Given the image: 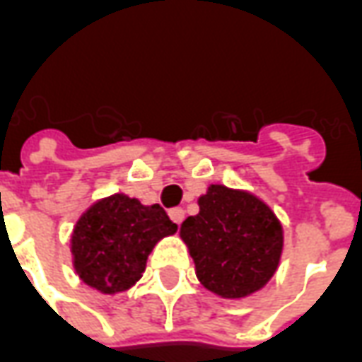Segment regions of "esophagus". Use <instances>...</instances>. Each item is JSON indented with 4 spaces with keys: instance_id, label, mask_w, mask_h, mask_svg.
<instances>
[{
    "instance_id": "34e87169",
    "label": "esophagus",
    "mask_w": 362,
    "mask_h": 362,
    "mask_svg": "<svg viewBox=\"0 0 362 362\" xmlns=\"http://www.w3.org/2000/svg\"><path fill=\"white\" fill-rule=\"evenodd\" d=\"M168 215H170V219H173L176 225H180L182 221H184V215H186V211H184L182 207H173V209L168 211Z\"/></svg>"
}]
</instances>
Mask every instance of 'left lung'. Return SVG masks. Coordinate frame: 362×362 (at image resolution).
<instances>
[{"label":"left lung","instance_id":"obj_1","mask_svg":"<svg viewBox=\"0 0 362 362\" xmlns=\"http://www.w3.org/2000/svg\"><path fill=\"white\" fill-rule=\"evenodd\" d=\"M199 213L180 225L196 275L221 298H244L267 285L283 254V227L272 207L246 189L211 184Z\"/></svg>","mask_w":362,"mask_h":362}]
</instances>
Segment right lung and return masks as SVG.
<instances>
[{
    "instance_id": "1",
    "label": "right lung",
    "mask_w": 362,
    "mask_h": 362,
    "mask_svg": "<svg viewBox=\"0 0 362 362\" xmlns=\"http://www.w3.org/2000/svg\"><path fill=\"white\" fill-rule=\"evenodd\" d=\"M178 225L158 204L112 194L90 205L71 233L74 269L79 279L103 295H116L141 279L147 258Z\"/></svg>"
}]
</instances>
